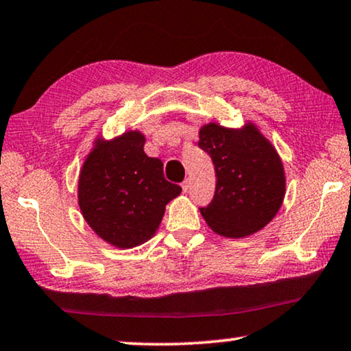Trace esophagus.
Segmentation results:
<instances>
[{"label":"esophagus","mask_w":351,"mask_h":351,"mask_svg":"<svg viewBox=\"0 0 351 351\" xmlns=\"http://www.w3.org/2000/svg\"><path fill=\"white\" fill-rule=\"evenodd\" d=\"M181 189H182V193H187V191H189V181H184V182H182V184H181Z\"/></svg>","instance_id":"34e87169"}]
</instances>
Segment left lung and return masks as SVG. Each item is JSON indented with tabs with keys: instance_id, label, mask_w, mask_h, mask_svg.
Masks as SVG:
<instances>
[{
	"instance_id": "8db88e82",
	"label": "left lung",
	"mask_w": 351,
	"mask_h": 351,
	"mask_svg": "<svg viewBox=\"0 0 351 351\" xmlns=\"http://www.w3.org/2000/svg\"><path fill=\"white\" fill-rule=\"evenodd\" d=\"M198 138L217 178L213 202L200 208L208 227L232 239L260 232L279 213L285 197L284 164L273 143L252 121L241 128L203 124Z\"/></svg>"
}]
</instances>
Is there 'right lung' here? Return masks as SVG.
<instances>
[{
	"instance_id": "right-lung-1",
	"label": "right lung",
	"mask_w": 351,
	"mask_h": 351,
	"mask_svg": "<svg viewBox=\"0 0 351 351\" xmlns=\"http://www.w3.org/2000/svg\"><path fill=\"white\" fill-rule=\"evenodd\" d=\"M145 135L125 130L113 138L97 135L78 175L82 216L102 241L132 249L158 232L167 203L181 187L164 178V164L145 153Z\"/></svg>"
}]
</instances>
